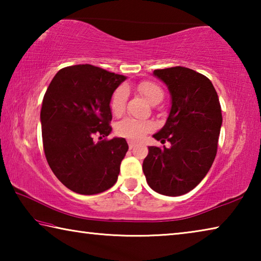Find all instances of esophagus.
<instances>
[{
    "instance_id": "34e87169",
    "label": "esophagus",
    "mask_w": 261,
    "mask_h": 261,
    "mask_svg": "<svg viewBox=\"0 0 261 261\" xmlns=\"http://www.w3.org/2000/svg\"><path fill=\"white\" fill-rule=\"evenodd\" d=\"M127 144H129V148H130V149H132V148H134V147L136 146V143H135V141H132V140L127 141Z\"/></svg>"
}]
</instances>
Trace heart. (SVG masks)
I'll use <instances>...</instances> for the list:
<instances>
[{"instance_id": "b5f03b06", "label": "heart", "mask_w": 261, "mask_h": 261, "mask_svg": "<svg viewBox=\"0 0 261 261\" xmlns=\"http://www.w3.org/2000/svg\"><path fill=\"white\" fill-rule=\"evenodd\" d=\"M138 91L143 94L151 105H158L163 99V91L156 84L152 82H141L138 84ZM127 98V90L124 86H120L114 92L110 99V110L114 115H121L124 110ZM116 134L132 140H138L153 130V123L148 121H139L135 118H123L116 124Z\"/></svg>"}]
</instances>
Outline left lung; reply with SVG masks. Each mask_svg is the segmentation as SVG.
Listing matches in <instances>:
<instances>
[{
	"label": "left lung",
	"mask_w": 261,
	"mask_h": 261,
	"mask_svg": "<svg viewBox=\"0 0 261 261\" xmlns=\"http://www.w3.org/2000/svg\"><path fill=\"white\" fill-rule=\"evenodd\" d=\"M170 93L169 115L153 135L170 147H148L143 162L154 191L176 197L191 191L208 173L216 155L222 114L218 93L204 74L185 67L154 70Z\"/></svg>",
	"instance_id": "left-lung-1"
}]
</instances>
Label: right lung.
<instances>
[{
	"label": "right lung",
	"mask_w": 261,
	"mask_h": 261,
	"mask_svg": "<svg viewBox=\"0 0 261 261\" xmlns=\"http://www.w3.org/2000/svg\"><path fill=\"white\" fill-rule=\"evenodd\" d=\"M125 76L78 64L61 69L42 100V143L53 173L71 191L96 194L116 183L129 149L124 138L100 140L112 132L110 99Z\"/></svg>",
	"instance_id": "obj_1"
}]
</instances>
